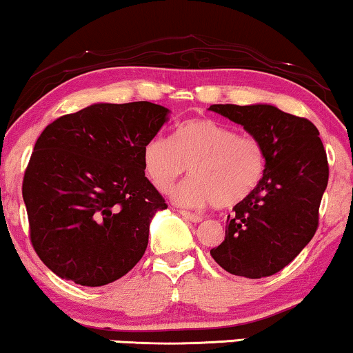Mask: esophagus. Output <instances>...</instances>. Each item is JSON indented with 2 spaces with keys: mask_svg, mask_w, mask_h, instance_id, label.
Masks as SVG:
<instances>
[{
  "mask_svg": "<svg viewBox=\"0 0 353 353\" xmlns=\"http://www.w3.org/2000/svg\"><path fill=\"white\" fill-rule=\"evenodd\" d=\"M179 212H181V216L183 217V219L190 221V222H193V224H196V222H201L203 221L201 216L193 214V212H188V211H179Z\"/></svg>",
  "mask_w": 353,
  "mask_h": 353,
  "instance_id": "esophagus-1",
  "label": "esophagus"
}]
</instances>
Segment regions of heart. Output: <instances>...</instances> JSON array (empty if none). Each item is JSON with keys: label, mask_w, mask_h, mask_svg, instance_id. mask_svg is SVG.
I'll list each match as a JSON object with an SVG mask.
<instances>
[{"label": "heart", "mask_w": 353, "mask_h": 353, "mask_svg": "<svg viewBox=\"0 0 353 353\" xmlns=\"http://www.w3.org/2000/svg\"><path fill=\"white\" fill-rule=\"evenodd\" d=\"M143 171L153 187L172 193V201L201 210L208 205L230 208L246 200L265 171V148L259 137L238 134L214 120H190L176 129L172 141L153 137L143 147Z\"/></svg>", "instance_id": "1"}]
</instances>
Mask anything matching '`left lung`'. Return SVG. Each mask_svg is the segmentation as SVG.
<instances>
[{
  "mask_svg": "<svg viewBox=\"0 0 353 353\" xmlns=\"http://www.w3.org/2000/svg\"><path fill=\"white\" fill-rule=\"evenodd\" d=\"M211 112L241 125L265 148L259 185L227 217L225 240L211 256L228 274L270 276L304 250L319 227L327 158L319 129L275 105L217 103Z\"/></svg>",
  "mask_w": 353,
  "mask_h": 353,
  "instance_id": "8db88e82",
  "label": "left lung"
}]
</instances>
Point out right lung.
Returning <instances> with one entry per match:
<instances>
[{
    "label": "right lung",
    "instance_id": "1",
    "mask_svg": "<svg viewBox=\"0 0 353 353\" xmlns=\"http://www.w3.org/2000/svg\"><path fill=\"white\" fill-rule=\"evenodd\" d=\"M168 115L152 102L92 103L38 137L22 196L32 245L57 276L103 286L142 259L153 216L168 208L142 153Z\"/></svg>",
    "mask_w": 353,
    "mask_h": 353
}]
</instances>
